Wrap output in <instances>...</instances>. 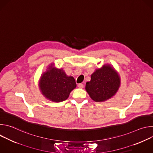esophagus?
<instances>
[{
	"label": "esophagus",
	"instance_id": "1",
	"mask_svg": "<svg viewBox=\"0 0 153 153\" xmlns=\"http://www.w3.org/2000/svg\"><path fill=\"white\" fill-rule=\"evenodd\" d=\"M77 86H78L79 88H83V85L82 83H79Z\"/></svg>",
	"mask_w": 153,
	"mask_h": 153
}]
</instances>
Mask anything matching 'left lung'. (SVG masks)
Here are the masks:
<instances>
[{
  "label": "left lung",
  "mask_w": 153,
  "mask_h": 153,
  "mask_svg": "<svg viewBox=\"0 0 153 153\" xmlns=\"http://www.w3.org/2000/svg\"><path fill=\"white\" fill-rule=\"evenodd\" d=\"M120 85L118 73L110 64L96 69L91 76V80L86 83L85 90L95 102H104L113 97Z\"/></svg>",
  "instance_id": "8db88e82"
}]
</instances>
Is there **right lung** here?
<instances>
[{
  "instance_id": "obj_1",
  "label": "right lung",
  "mask_w": 153,
  "mask_h": 153,
  "mask_svg": "<svg viewBox=\"0 0 153 153\" xmlns=\"http://www.w3.org/2000/svg\"><path fill=\"white\" fill-rule=\"evenodd\" d=\"M39 89L45 98L60 102L67 99L76 83L73 76H68L63 69L54 67V63L49 65L39 80Z\"/></svg>"
}]
</instances>
